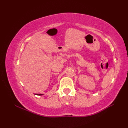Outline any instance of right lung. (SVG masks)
<instances>
[{
  "label": "right lung",
  "instance_id": "add662e5",
  "mask_svg": "<svg viewBox=\"0 0 128 128\" xmlns=\"http://www.w3.org/2000/svg\"><path fill=\"white\" fill-rule=\"evenodd\" d=\"M36 95H39V96H40V95H42V94H36Z\"/></svg>",
  "mask_w": 128,
  "mask_h": 128
}]
</instances>
